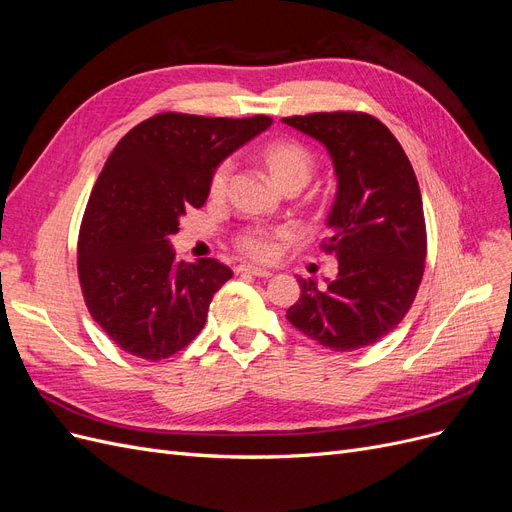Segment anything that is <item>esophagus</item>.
Returning a JSON list of instances; mask_svg holds the SVG:
<instances>
[{
    "mask_svg": "<svg viewBox=\"0 0 512 512\" xmlns=\"http://www.w3.org/2000/svg\"><path fill=\"white\" fill-rule=\"evenodd\" d=\"M237 273H247V275H254V277H262V280H269V277L273 275V273L267 271V269L252 267V265H239V267H237Z\"/></svg>",
    "mask_w": 512,
    "mask_h": 512,
    "instance_id": "obj_1",
    "label": "esophagus"
}]
</instances>
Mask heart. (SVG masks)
Instances as JSON below:
<instances>
[{
  "label": "heart",
  "mask_w": 512,
  "mask_h": 512,
  "mask_svg": "<svg viewBox=\"0 0 512 512\" xmlns=\"http://www.w3.org/2000/svg\"><path fill=\"white\" fill-rule=\"evenodd\" d=\"M260 160L265 164L271 181L280 190L297 188L301 190L303 185L312 179L316 158L314 153L309 151L299 141H292V138H277V141H269L265 147L260 149ZM232 175V162L222 160L213 166L209 175V196L211 198H222L228 190V181ZM282 237L280 230H262L254 228L241 232L235 239L237 250L245 256L254 260H271L277 254V239Z\"/></svg>",
  "instance_id": "obj_1"
}]
</instances>
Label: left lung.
I'll return each instance as SVG.
<instances>
[{
	"label": "left lung",
	"instance_id": "8db88e82",
	"mask_svg": "<svg viewBox=\"0 0 512 512\" xmlns=\"http://www.w3.org/2000/svg\"><path fill=\"white\" fill-rule=\"evenodd\" d=\"M288 126L329 149L337 196L329 213L339 273L318 288L299 277L301 297L286 318L335 352L376 344L404 320L421 286L427 256L423 198L412 164L382 121L367 113L294 115Z\"/></svg>",
	"mask_w": 512,
	"mask_h": 512
}]
</instances>
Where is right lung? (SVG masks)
Listing matches in <instances>:
<instances>
[{"instance_id": "right-lung-1", "label": "right lung", "mask_w": 512, "mask_h": 512, "mask_svg": "<svg viewBox=\"0 0 512 512\" xmlns=\"http://www.w3.org/2000/svg\"><path fill=\"white\" fill-rule=\"evenodd\" d=\"M273 123L160 113L108 156L79 232V282L102 331L138 359L162 361L203 331L232 271L213 258L177 262L170 237L205 205L213 166Z\"/></svg>"}]
</instances>
